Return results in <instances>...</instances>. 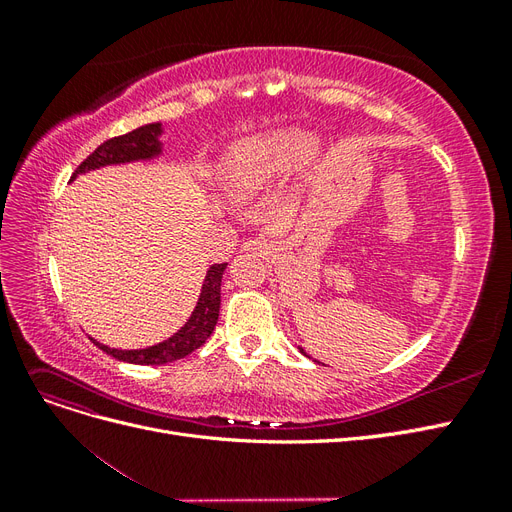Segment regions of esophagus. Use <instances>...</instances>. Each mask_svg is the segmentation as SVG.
<instances>
[{
    "mask_svg": "<svg viewBox=\"0 0 512 512\" xmlns=\"http://www.w3.org/2000/svg\"><path fill=\"white\" fill-rule=\"evenodd\" d=\"M243 252L250 254V256H269L271 254V243L267 239H250L243 243Z\"/></svg>",
    "mask_w": 512,
    "mask_h": 512,
    "instance_id": "esophagus-1",
    "label": "esophagus"
}]
</instances>
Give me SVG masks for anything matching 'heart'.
Returning a JSON list of instances; mask_svg holds the SVG:
<instances>
[{"instance_id":"obj_1","label":"heart","mask_w":512,"mask_h":512,"mask_svg":"<svg viewBox=\"0 0 512 512\" xmlns=\"http://www.w3.org/2000/svg\"><path fill=\"white\" fill-rule=\"evenodd\" d=\"M301 138L297 132H271L243 138L232 145L220 162V181L232 196H252L280 177L299 156Z\"/></svg>"}]
</instances>
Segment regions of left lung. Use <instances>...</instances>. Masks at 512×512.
Returning a JSON list of instances; mask_svg holds the SVG:
<instances>
[{
    "mask_svg": "<svg viewBox=\"0 0 512 512\" xmlns=\"http://www.w3.org/2000/svg\"><path fill=\"white\" fill-rule=\"evenodd\" d=\"M299 350H301V352H303V348H299ZM303 354H305V352H303Z\"/></svg>",
    "mask_w": 512,
    "mask_h": 512,
    "instance_id": "obj_1",
    "label": "left lung"
}]
</instances>
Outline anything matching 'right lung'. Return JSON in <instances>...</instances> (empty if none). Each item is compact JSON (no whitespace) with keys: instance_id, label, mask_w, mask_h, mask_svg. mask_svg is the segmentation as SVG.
I'll use <instances>...</instances> for the list:
<instances>
[{"instance_id":"right-lung-1","label":"right lung","mask_w":512,"mask_h":512,"mask_svg":"<svg viewBox=\"0 0 512 512\" xmlns=\"http://www.w3.org/2000/svg\"><path fill=\"white\" fill-rule=\"evenodd\" d=\"M160 134H162V123H147V126L136 128L123 136L108 138V141H104L87 160L79 164V168L72 173L70 181L87 173V170H96L100 166L123 164V162H134V160H151L160 156L162 153V143L158 138ZM224 269H226V262H222V265H213L207 271L203 290H200V297L190 320L185 322L173 337H168L166 342L151 348H143V350H115V348L102 346L100 342H96V339H91V342L106 354H111L113 359L136 363V365H164L170 361L183 359V356H188L196 348L203 346L207 342V337L213 333L215 324H218L220 286H222Z\"/></svg>"}]
</instances>
